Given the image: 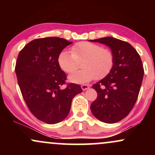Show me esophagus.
<instances>
[{
  "instance_id": "34e87169",
  "label": "esophagus",
  "mask_w": 155,
  "mask_h": 155,
  "mask_svg": "<svg viewBox=\"0 0 155 155\" xmlns=\"http://www.w3.org/2000/svg\"><path fill=\"white\" fill-rule=\"evenodd\" d=\"M81 89H82V90H84H84H88V89L90 88V85H87V84H83V85H81Z\"/></svg>"
}]
</instances>
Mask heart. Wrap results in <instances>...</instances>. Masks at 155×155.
Instances as JSON below:
<instances>
[{
    "mask_svg": "<svg viewBox=\"0 0 155 155\" xmlns=\"http://www.w3.org/2000/svg\"><path fill=\"white\" fill-rule=\"evenodd\" d=\"M84 59L82 67L68 76L69 81L76 84L87 83L95 79H102L111 71L114 64L111 51L104 49L99 44L83 41L74 45L71 51L64 50L58 56V65L68 74L77 69L78 60Z\"/></svg>",
    "mask_w": 155,
    "mask_h": 155,
    "instance_id": "obj_1",
    "label": "heart"
}]
</instances>
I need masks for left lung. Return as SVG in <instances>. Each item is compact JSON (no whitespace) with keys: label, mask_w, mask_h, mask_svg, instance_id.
<instances>
[{"label":"left lung","mask_w":155,"mask_h":155,"mask_svg":"<svg viewBox=\"0 0 155 155\" xmlns=\"http://www.w3.org/2000/svg\"><path fill=\"white\" fill-rule=\"evenodd\" d=\"M89 41L108 46L114 55L111 71L92 85L97 97L90 109L101 122H120L128 115L138 98L144 74L141 60L133 46L120 39L109 36Z\"/></svg>","instance_id":"left-lung-1"}]
</instances>
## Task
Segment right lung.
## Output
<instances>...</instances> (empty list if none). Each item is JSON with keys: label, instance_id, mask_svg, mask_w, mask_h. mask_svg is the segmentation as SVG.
Returning <instances> with one entry per match:
<instances>
[{"label": "right lung", "instance_id": "right-lung-1", "mask_svg": "<svg viewBox=\"0 0 155 155\" xmlns=\"http://www.w3.org/2000/svg\"><path fill=\"white\" fill-rule=\"evenodd\" d=\"M64 38L47 37L31 41L20 51L15 72L21 92L31 113L47 124L63 121L81 87L65 83L66 75L58 65V56L71 44Z\"/></svg>", "mask_w": 155, "mask_h": 155}]
</instances>
